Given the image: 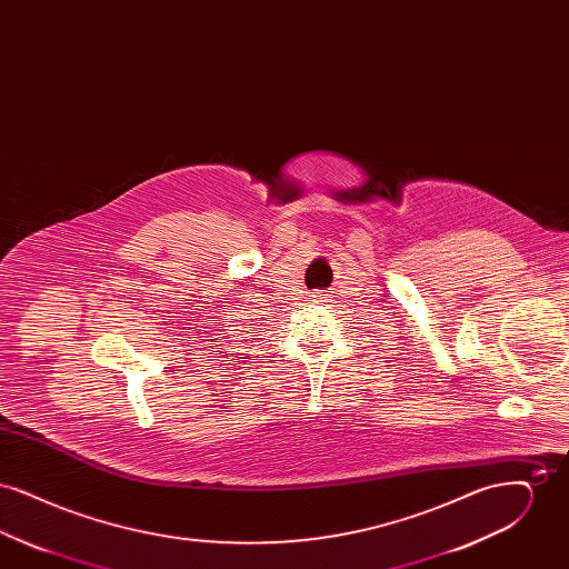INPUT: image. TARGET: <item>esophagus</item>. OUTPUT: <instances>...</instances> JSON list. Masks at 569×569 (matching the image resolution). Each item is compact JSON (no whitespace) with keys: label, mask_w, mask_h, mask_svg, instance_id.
Masks as SVG:
<instances>
[{"label":"esophagus","mask_w":569,"mask_h":569,"mask_svg":"<svg viewBox=\"0 0 569 569\" xmlns=\"http://www.w3.org/2000/svg\"><path fill=\"white\" fill-rule=\"evenodd\" d=\"M311 298H313V302H322V298H325V295H322V292H313V295H311Z\"/></svg>","instance_id":"obj_1"}]
</instances>
